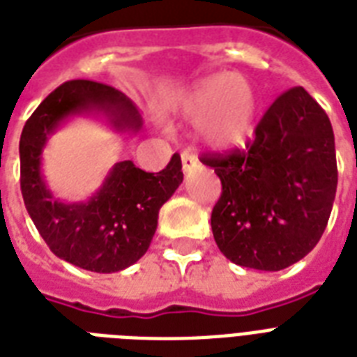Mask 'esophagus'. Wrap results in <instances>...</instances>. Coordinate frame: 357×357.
Listing matches in <instances>:
<instances>
[{"mask_svg":"<svg viewBox=\"0 0 357 357\" xmlns=\"http://www.w3.org/2000/svg\"><path fill=\"white\" fill-rule=\"evenodd\" d=\"M181 167H183V172H192L196 167H198V159H196L192 153H187V151H183L181 153Z\"/></svg>","mask_w":357,"mask_h":357,"instance_id":"esophagus-1","label":"esophagus"}]
</instances>
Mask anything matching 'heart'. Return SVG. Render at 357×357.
<instances>
[{"label":"heart","mask_w":357,"mask_h":357,"mask_svg":"<svg viewBox=\"0 0 357 357\" xmlns=\"http://www.w3.org/2000/svg\"><path fill=\"white\" fill-rule=\"evenodd\" d=\"M179 111L189 119H200V133L207 142L231 148L244 142L252 131L257 100L243 75H215L187 92Z\"/></svg>","instance_id":"1"}]
</instances>
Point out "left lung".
Wrapping results in <instances>:
<instances>
[{
    "label": "left lung",
    "instance_id": "8db88e82",
    "mask_svg": "<svg viewBox=\"0 0 357 357\" xmlns=\"http://www.w3.org/2000/svg\"><path fill=\"white\" fill-rule=\"evenodd\" d=\"M246 150L204 153L222 192L213 237L235 265L282 271L315 248L337 190L335 139L324 109L293 86L266 109Z\"/></svg>",
    "mask_w": 357,
    "mask_h": 357
}]
</instances>
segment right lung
I'll return each mask as SVG.
<instances>
[{
    "label": "right lung",
    "mask_w": 357,
    "mask_h": 357,
    "mask_svg": "<svg viewBox=\"0 0 357 357\" xmlns=\"http://www.w3.org/2000/svg\"><path fill=\"white\" fill-rule=\"evenodd\" d=\"M103 113L116 131H139L133 102L113 86L74 79L57 86L25 122L20 137V187L25 209L53 254L91 272H119L150 248L159 209L181 181V157L174 153L161 172H144L120 161L89 202L53 198L40 172L50 133L74 114Z\"/></svg>",
    "instance_id": "1"
}]
</instances>
